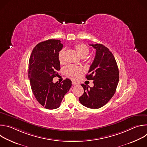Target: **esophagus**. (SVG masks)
Wrapping results in <instances>:
<instances>
[{"mask_svg":"<svg viewBox=\"0 0 147 147\" xmlns=\"http://www.w3.org/2000/svg\"><path fill=\"white\" fill-rule=\"evenodd\" d=\"M72 84H73V85H78V82H75V81H72Z\"/></svg>","mask_w":147,"mask_h":147,"instance_id":"34e87169","label":"esophagus"}]
</instances>
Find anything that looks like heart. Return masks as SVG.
Here are the masks:
<instances>
[{
    "instance_id": "1",
    "label": "heart",
    "mask_w": 147,
    "mask_h": 147,
    "mask_svg": "<svg viewBox=\"0 0 147 147\" xmlns=\"http://www.w3.org/2000/svg\"><path fill=\"white\" fill-rule=\"evenodd\" d=\"M74 47L77 53L82 58L86 57L90 52V49L88 47L84 44H76L74 45ZM65 55L66 51L65 49H62L59 52L58 59L61 63H63L65 61ZM83 71L84 70L82 67L73 65H69L65 69V73L66 75L73 80L78 79L80 76V74L83 73Z\"/></svg>"
}]
</instances>
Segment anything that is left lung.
<instances>
[{
	"label": "left lung",
	"instance_id": "1",
	"mask_svg": "<svg viewBox=\"0 0 147 147\" xmlns=\"http://www.w3.org/2000/svg\"><path fill=\"white\" fill-rule=\"evenodd\" d=\"M90 45L96 49V54L86 78L94 81V87L81 84L84 92L79 100L84 107L98 109L106 105L114 95L119 72L115 58L107 47L100 44Z\"/></svg>",
	"mask_w": 147,
	"mask_h": 147
}]
</instances>
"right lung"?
Wrapping results in <instances>:
<instances>
[{
	"label": "right lung",
	"mask_w": 147,
	"mask_h": 147,
	"mask_svg": "<svg viewBox=\"0 0 147 147\" xmlns=\"http://www.w3.org/2000/svg\"><path fill=\"white\" fill-rule=\"evenodd\" d=\"M63 47L60 40L49 39L38 44L29 60L28 78L32 92L38 102L48 109L60 106L65 95L71 87L68 78L61 83L53 82L60 69L58 54Z\"/></svg>",
	"instance_id": "add662e5"
}]
</instances>
